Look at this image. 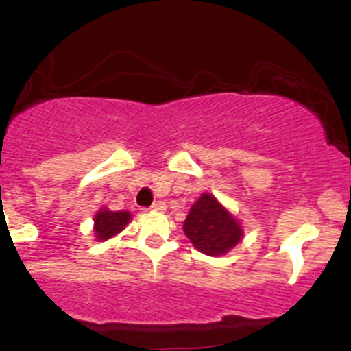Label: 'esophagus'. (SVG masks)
I'll use <instances>...</instances> for the list:
<instances>
[{
	"mask_svg": "<svg viewBox=\"0 0 351 351\" xmlns=\"http://www.w3.org/2000/svg\"><path fill=\"white\" fill-rule=\"evenodd\" d=\"M151 208H153V210L162 212V210H166V204L162 200H158V202H154L153 205H151Z\"/></svg>",
	"mask_w": 351,
	"mask_h": 351,
	"instance_id": "obj_1",
	"label": "esophagus"
}]
</instances>
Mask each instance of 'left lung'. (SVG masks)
I'll use <instances>...</instances> for the list:
<instances>
[{
	"instance_id": "1",
	"label": "left lung",
	"mask_w": 351,
	"mask_h": 351,
	"mask_svg": "<svg viewBox=\"0 0 351 351\" xmlns=\"http://www.w3.org/2000/svg\"><path fill=\"white\" fill-rule=\"evenodd\" d=\"M183 231L200 253L221 256L243 239V229L238 219L222 207L210 193H202L190 208Z\"/></svg>"
}]
</instances>
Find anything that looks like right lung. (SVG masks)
Returning a JSON list of instances; mask_svg holds the SVG:
<instances>
[{
  "instance_id": "add662e5",
  "label": "right lung",
  "mask_w": 351,
  "mask_h": 351,
  "mask_svg": "<svg viewBox=\"0 0 351 351\" xmlns=\"http://www.w3.org/2000/svg\"><path fill=\"white\" fill-rule=\"evenodd\" d=\"M95 238L97 241H107V239L113 238L119 234L130 221V212L120 210L112 212L108 208H101L95 215Z\"/></svg>"
}]
</instances>
